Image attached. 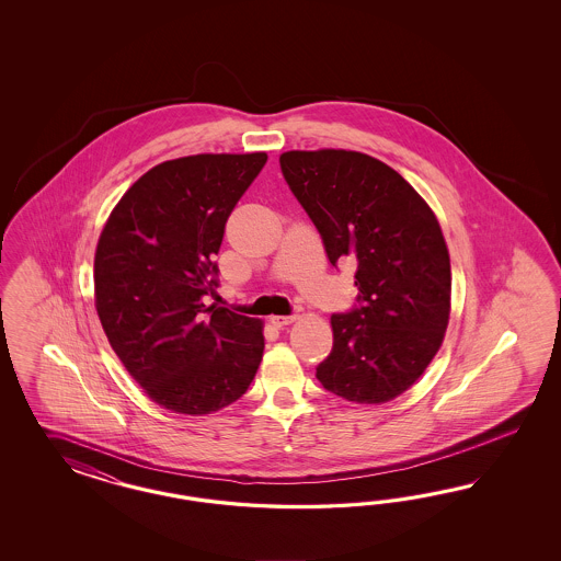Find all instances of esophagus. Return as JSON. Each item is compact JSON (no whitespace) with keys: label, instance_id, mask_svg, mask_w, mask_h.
<instances>
[{"label":"esophagus","instance_id":"1","mask_svg":"<svg viewBox=\"0 0 561 561\" xmlns=\"http://www.w3.org/2000/svg\"><path fill=\"white\" fill-rule=\"evenodd\" d=\"M296 319H298L296 314H289V317H282V314H273L272 323L275 324V327H286V324L294 323Z\"/></svg>","mask_w":561,"mask_h":561}]
</instances>
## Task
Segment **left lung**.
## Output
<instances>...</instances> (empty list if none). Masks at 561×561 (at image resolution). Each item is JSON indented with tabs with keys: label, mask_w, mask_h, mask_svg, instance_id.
<instances>
[{
	"label": "left lung",
	"mask_w": 561,
	"mask_h": 561,
	"mask_svg": "<svg viewBox=\"0 0 561 561\" xmlns=\"http://www.w3.org/2000/svg\"><path fill=\"white\" fill-rule=\"evenodd\" d=\"M331 265H356L357 302L333 314L319 364L327 391L359 405L392 401L438 354L450 317V256L424 197L389 164L352 150L279 156Z\"/></svg>",
	"instance_id": "1"
}]
</instances>
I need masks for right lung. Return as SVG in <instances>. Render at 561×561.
Instances as JSON below:
<instances>
[{
    "instance_id": "1",
    "label": "right lung",
    "mask_w": 561,
    "mask_h": 561,
    "mask_svg": "<svg viewBox=\"0 0 561 561\" xmlns=\"http://www.w3.org/2000/svg\"><path fill=\"white\" fill-rule=\"evenodd\" d=\"M267 153H195L139 176L113 207L94 255V306L125 370L160 408L207 415L255 378L263 321L205 306L238 199Z\"/></svg>"
}]
</instances>
